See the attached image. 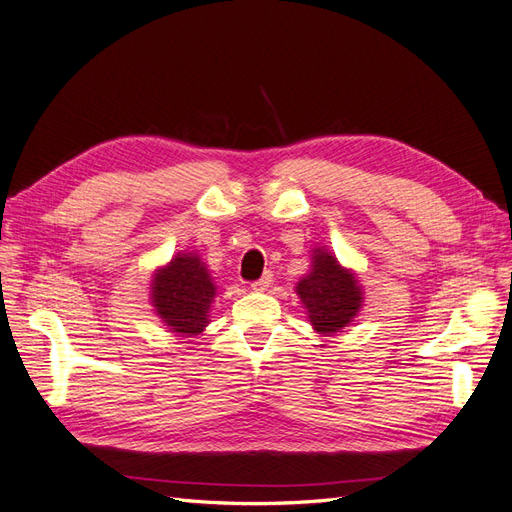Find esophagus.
Segmentation results:
<instances>
[{"label":"esophagus","instance_id":"esophagus-1","mask_svg":"<svg viewBox=\"0 0 512 512\" xmlns=\"http://www.w3.org/2000/svg\"><path fill=\"white\" fill-rule=\"evenodd\" d=\"M271 282H273V273L267 271L265 275L260 277V280H256V282L252 284V290H254V292H265V290L271 286Z\"/></svg>","mask_w":512,"mask_h":512}]
</instances>
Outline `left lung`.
Listing matches in <instances>:
<instances>
[{"label": "left lung", "instance_id": "1", "mask_svg": "<svg viewBox=\"0 0 512 512\" xmlns=\"http://www.w3.org/2000/svg\"><path fill=\"white\" fill-rule=\"evenodd\" d=\"M297 294L314 331L324 337L348 327L363 305V290L356 275L339 265L324 247L314 250L312 271L297 284Z\"/></svg>", "mask_w": 512, "mask_h": 512}]
</instances>
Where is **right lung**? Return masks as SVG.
<instances>
[{
    "label": "right lung",
    "instance_id": "right-lung-1",
    "mask_svg": "<svg viewBox=\"0 0 512 512\" xmlns=\"http://www.w3.org/2000/svg\"><path fill=\"white\" fill-rule=\"evenodd\" d=\"M211 275L194 252L177 254L166 267L153 273L151 303L166 327L181 335L194 337L209 324V309L215 299Z\"/></svg>",
    "mask_w": 512,
    "mask_h": 512
}]
</instances>
